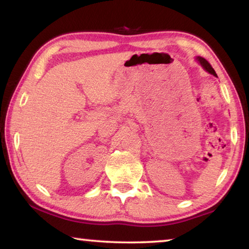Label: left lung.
<instances>
[{
    "mask_svg": "<svg viewBox=\"0 0 249 249\" xmlns=\"http://www.w3.org/2000/svg\"><path fill=\"white\" fill-rule=\"evenodd\" d=\"M196 60L200 62L201 66L203 67V68H204L206 71H208L209 73L213 74V75H216L215 71H214V69L212 68V66H211V65L209 64V61H208V60H205V59H204V58H202V57H197V58H196Z\"/></svg>",
    "mask_w": 249,
    "mask_h": 249,
    "instance_id": "left-lung-1",
    "label": "left lung"
}]
</instances>
